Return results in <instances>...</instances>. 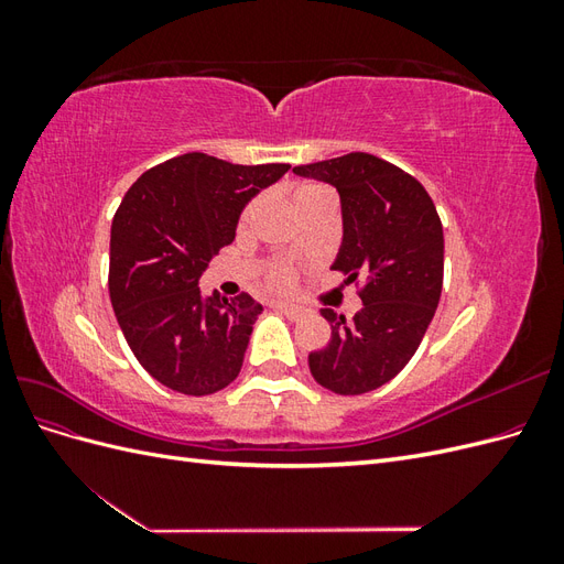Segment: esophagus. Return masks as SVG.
Masks as SVG:
<instances>
[{
	"mask_svg": "<svg viewBox=\"0 0 564 564\" xmlns=\"http://www.w3.org/2000/svg\"><path fill=\"white\" fill-rule=\"evenodd\" d=\"M272 308L280 311V313H282V315H286L289 319H301V317L305 315V311H303V308H299V305L289 303V301H275V303H272Z\"/></svg>",
	"mask_w": 564,
	"mask_h": 564,
	"instance_id": "34e87169",
	"label": "esophagus"
}]
</instances>
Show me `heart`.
<instances>
[{"label": "heart", "mask_w": 564, "mask_h": 564, "mask_svg": "<svg viewBox=\"0 0 564 564\" xmlns=\"http://www.w3.org/2000/svg\"><path fill=\"white\" fill-rule=\"evenodd\" d=\"M305 191H308V187H305ZM251 212H253L251 207L245 212V220H249ZM289 278H292V275H289V270H286V268H278V270H272V272H270V280L275 282V284H286V282H289Z\"/></svg>", "instance_id": "1"}]
</instances>
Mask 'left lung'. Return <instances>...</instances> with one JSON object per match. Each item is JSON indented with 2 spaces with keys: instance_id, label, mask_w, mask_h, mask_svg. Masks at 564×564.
Instances as JSON below:
<instances>
[{
  "instance_id": "8db88e82",
  "label": "left lung",
  "mask_w": 564,
  "mask_h": 564,
  "mask_svg": "<svg viewBox=\"0 0 564 564\" xmlns=\"http://www.w3.org/2000/svg\"><path fill=\"white\" fill-rule=\"evenodd\" d=\"M296 176L336 187L344 218L334 270L365 275L352 322L324 308L332 340L308 355L319 386L362 395L395 379L412 360L442 294L445 235L431 195L400 166L367 152L294 166Z\"/></svg>"
}]
</instances>
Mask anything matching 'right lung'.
I'll list each match as a JSON object with an SVG mask.
<instances>
[{"mask_svg":"<svg viewBox=\"0 0 564 564\" xmlns=\"http://www.w3.org/2000/svg\"><path fill=\"white\" fill-rule=\"evenodd\" d=\"M289 164H230L187 152L135 181L112 218L110 301L135 360L183 395L237 379L261 303L202 296L199 278L237 220Z\"/></svg>","mask_w":564,"mask_h":564,"instance_id":"obj_1","label":"right lung"}]
</instances>
